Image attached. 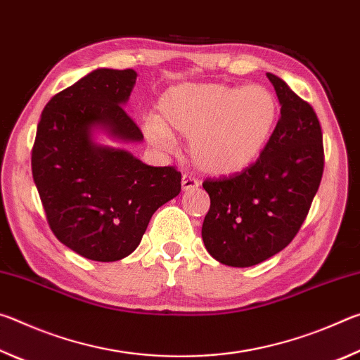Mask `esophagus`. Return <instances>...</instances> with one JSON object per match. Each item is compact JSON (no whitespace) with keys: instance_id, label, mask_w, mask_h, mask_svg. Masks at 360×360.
<instances>
[{"instance_id":"esophagus-1","label":"esophagus","mask_w":360,"mask_h":360,"mask_svg":"<svg viewBox=\"0 0 360 360\" xmlns=\"http://www.w3.org/2000/svg\"><path fill=\"white\" fill-rule=\"evenodd\" d=\"M181 186H182V192H187V191H192V188H198L200 182L197 179H193L192 176L184 174V176H182Z\"/></svg>"}]
</instances>
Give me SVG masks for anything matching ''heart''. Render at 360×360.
I'll return each instance as SVG.
<instances>
[{
    "instance_id": "obj_1",
    "label": "heart",
    "mask_w": 360,
    "mask_h": 360,
    "mask_svg": "<svg viewBox=\"0 0 360 360\" xmlns=\"http://www.w3.org/2000/svg\"><path fill=\"white\" fill-rule=\"evenodd\" d=\"M158 119L143 130L162 150L176 144L173 133L188 138V158L200 172L214 176L240 173L257 160L278 124L279 103L262 84H181L158 100Z\"/></svg>"
}]
</instances>
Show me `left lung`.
<instances>
[{
	"mask_svg": "<svg viewBox=\"0 0 360 360\" xmlns=\"http://www.w3.org/2000/svg\"><path fill=\"white\" fill-rule=\"evenodd\" d=\"M281 117L257 162L224 179H206L211 198L202 238L206 251L229 266H252L289 245L318 192L324 149L314 109L283 79L266 72Z\"/></svg>",
	"mask_w": 360,
	"mask_h": 360,
	"instance_id": "left-lung-1",
	"label": "left lung"
}]
</instances>
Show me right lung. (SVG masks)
I'll use <instances>...</instances> for the list:
<instances>
[{
	"label": "right lung",
	"instance_id": "add662e5",
	"mask_svg": "<svg viewBox=\"0 0 360 360\" xmlns=\"http://www.w3.org/2000/svg\"><path fill=\"white\" fill-rule=\"evenodd\" d=\"M135 70L100 68L57 94L41 114L32 154L53 235L85 259L115 262L138 248L154 212L181 192V173L115 144L141 143L125 111Z\"/></svg>",
	"mask_w": 360,
	"mask_h": 360
}]
</instances>
